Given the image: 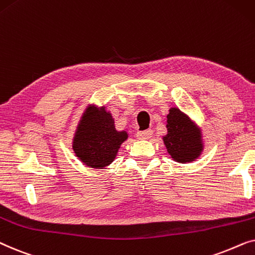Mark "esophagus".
I'll list each match as a JSON object with an SVG mask.
<instances>
[{
  "label": "esophagus",
  "instance_id": "34e87169",
  "mask_svg": "<svg viewBox=\"0 0 255 255\" xmlns=\"http://www.w3.org/2000/svg\"><path fill=\"white\" fill-rule=\"evenodd\" d=\"M152 136V129H145V130H138L136 134V137L138 140H148Z\"/></svg>",
  "mask_w": 255,
  "mask_h": 255
}]
</instances>
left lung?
<instances>
[{
	"label": "left lung",
	"instance_id": "obj_1",
	"mask_svg": "<svg viewBox=\"0 0 255 255\" xmlns=\"http://www.w3.org/2000/svg\"><path fill=\"white\" fill-rule=\"evenodd\" d=\"M167 130V135L162 137L163 143L175 162L190 163L202 155L204 149L202 129L179 108L169 110Z\"/></svg>",
	"mask_w": 255,
	"mask_h": 255
}]
</instances>
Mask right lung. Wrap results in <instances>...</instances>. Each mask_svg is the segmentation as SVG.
<instances>
[{
    "mask_svg": "<svg viewBox=\"0 0 255 255\" xmlns=\"http://www.w3.org/2000/svg\"><path fill=\"white\" fill-rule=\"evenodd\" d=\"M127 138V130H117L114 118L106 107L88 105L74 131L72 149L86 167L105 169L114 161Z\"/></svg>",
    "mask_w": 255,
    "mask_h": 255,
    "instance_id": "obj_1",
    "label": "right lung"
}]
</instances>
